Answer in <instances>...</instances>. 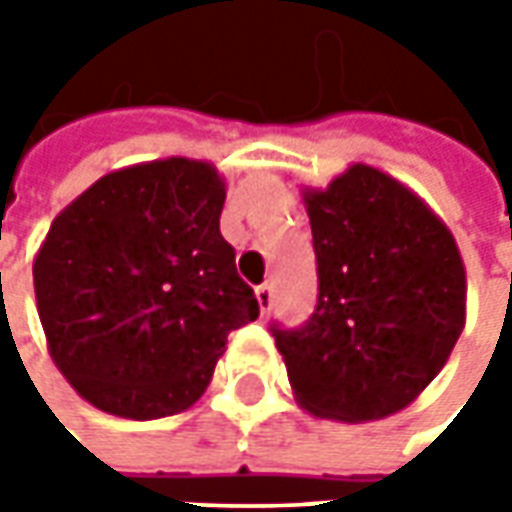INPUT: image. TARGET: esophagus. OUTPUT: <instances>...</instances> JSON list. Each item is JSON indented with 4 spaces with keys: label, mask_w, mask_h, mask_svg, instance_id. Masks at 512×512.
<instances>
[{
    "label": "esophagus",
    "mask_w": 512,
    "mask_h": 512,
    "mask_svg": "<svg viewBox=\"0 0 512 512\" xmlns=\"http://www.w3.org/2000/svg\"><path fill=\"white\" fill-rule=\"evenodd\" d=\"M256 302H259V310L262 313H267L270 310V305H273V285H259L256 287Z\"/></svg>",
    "instance_id": "34e87169"
}]
</instances>
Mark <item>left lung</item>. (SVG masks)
I'll use <instances>...</instances> for the list:
<instances>
[{"mask_svg":"<svg viewBox=\"0 0 512 512\" xmlns=\"http://www.w3.org/2000/svg\"><path fill=\"white\" fill-rule=\"evenodd\" d=\"M319 296L305 325H270L313 416L373 422L410 404L464 327V265L450 230L396 179L353 165L305 196Z\"/></svg>","mask_w":512,"mask_h":512,"instance_id":"8db88e82","label":"left lung"}]
</instances>
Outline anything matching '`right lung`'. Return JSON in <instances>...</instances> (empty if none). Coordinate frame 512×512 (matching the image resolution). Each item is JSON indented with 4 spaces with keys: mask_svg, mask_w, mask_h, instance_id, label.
<instances>
[{
    "mask_svg": "<svg viewBox=\"0 0 512 512\" xmlns=\"http://www.w3.org/2000/svg\"><path fill=\"white\" fill-rule=\"evenodd\" d=\"M222 205L210 165L165 159L102 176L53 219L33 262L39 319L56 367L99 410L182 413L227 333L259 316Z\"/></svg>",
    "mask_w": 512,
    "mask_h": 512,
    "instance_id": "obj_1",
    "label": "right lung"
}]
</instances>
